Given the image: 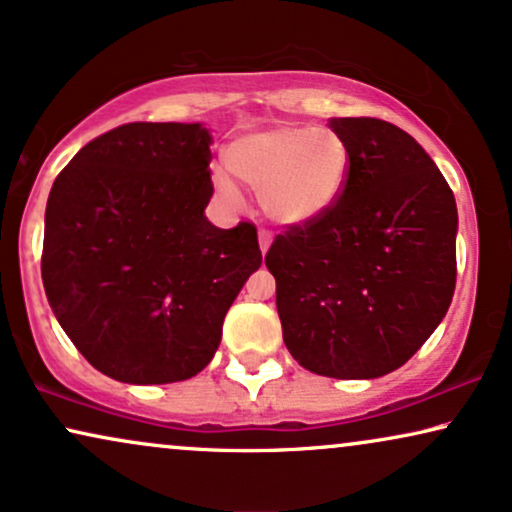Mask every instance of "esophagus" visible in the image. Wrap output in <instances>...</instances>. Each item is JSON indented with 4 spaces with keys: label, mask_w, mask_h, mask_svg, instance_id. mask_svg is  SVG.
Returning <instances> with one entry per match:
<instances>
[{
    "label": "esophagus",
    "mask_w": 512,
    "mask_h": 512,
    "mask_svg": "<svg viewBox=\"0 0 512 512\" xmlns=\"http://www.w3.org/2000/svg\"><path fill=\"white\" fill-rule=\"evenodd\" d=\"M257 238H260V250H262V255H267V250H269V245H271V231H267V229H260V234H257Z\"/></svg>",
    "instance_id": "obj_1"
}]
</instances>
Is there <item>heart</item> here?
<instances>
[{
    "instance_id": "obj_1",
    "label": "heart",
    "mask_w": 512,
    "mask_h": 512,
    "mask_svg": "<svg viewBox=\"0 0 512 512\" xmlns=\"http://www.w3.org/2000/svg\"><path fill=\"white\" fill-rule=\"evenodd\" d=\"M227 166L241 185L260 194L269 220L297 227L318 220L339 201L351 152L332 128L281 124L231 142ZM217 189L227 201L238 199L229 177L217 175Z\"/></svg>"
}]
</instances>
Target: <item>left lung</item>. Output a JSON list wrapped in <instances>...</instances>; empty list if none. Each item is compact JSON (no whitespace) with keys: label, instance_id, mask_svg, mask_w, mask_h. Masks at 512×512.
I'll return each instance as SVG.
<instances>
[{"label":"left lung","instance_id":"left-lung-1","mask_svg":"<svg viewBox=\"0 0 512 512\" xmlns=\"http://www.w3.org/2000/svg\"><path fill=\"white\" fill-rule=\"evenodd\" d=\"M351 152L339 201L278 234L264 257L276 278L283 342L299 365L374 379L433 335L456 285V201L424 147L372 117L330 119Z\"/></svg>","mask_w":512,"mask_h":512}]
</instances>
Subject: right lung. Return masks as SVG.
Here are the masks:
<instances>
[{"instance_id": "add662e5", "label": "right lung", "mask_w": 512, "mask_h": 512, "mask_svg": "<svg viewBox=\"0 0 512 512\" xmlns=\"http://www.w3.org/2000/svg\"><path fill=\"white\" fill-rule=\"evenodd\" d=\"M210 133L135 121L81 147L46 203L42 281L81 356L124 384H173L213 360L260 269L257 229H217Z\"/></svg>"}]
</instances>
